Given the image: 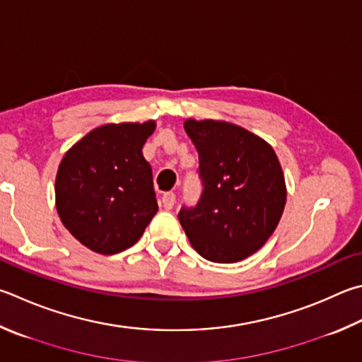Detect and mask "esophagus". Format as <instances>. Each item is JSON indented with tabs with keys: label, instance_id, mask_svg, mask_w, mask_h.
<instances>
[{
	"label": "esophagus",
	"instance_id": "esophagus-1",
	"mask_svg": "<svg viewBox=\"0 0 362 362\" xmlns=\"http://www.w3.org/2000/svg\"><path fill=\"white\" fill-rule=\"evenodd\" d=\"M174 204H175V194L174 193H164L161 196V206L166 210L173 209Z\"/></svg>",
	"mask_w": 362,
	"mask_h": 362
}]
</instances>
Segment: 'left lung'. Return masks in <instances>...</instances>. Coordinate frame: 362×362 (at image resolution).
Segmentation results:
<instances>
[{
	"label": "left lung",
	"instance_id": "8db88e82",
	"mask_svg": "<svg viewBox=\"0 0 362 362\" xmlns=\"http://www.w3.org/2000/svg\"><path fill=\"white\" fill-rule=\"evenodd\" d=\"M199 153L204 192L194 209H182L180 225L192 247L214 262L252 256L277 228L286 183L271 144L223 120L183 123Z\"/></svg>",
	"mask_w": 362,
	"mask_h": 362
}]
</instances>
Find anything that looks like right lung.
<instances>
[{"instance_id":"1","label":"right lung","mask_w":362,"mask_h":362,"mask_svg":"<svg viewBox=\"0 0 362 362\" xmlns=\"http://www.w3.org/2000/svg\"><path fill=\"white\" fill-rule=\"evenodd\" d=\"M155 128V120L106 123L64 153L55 179L57 212L91 252L115 255L134 245L158 212L152 168L142 155Z\"/></svg>"}]
</instances>
